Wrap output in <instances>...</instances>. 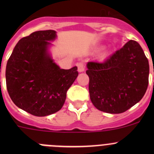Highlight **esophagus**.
Here are the masks:
<instances>
[{"label": "esophagus", "instance_id": "obj_1", "mask_svg": "<svg viewBox=\"0 0 154 154\" xmlns=\"http://www.w3.org/2000/svg\"><path fill=\"white\" fill-rule=\"evenodd\" d=\"M77 68H78L79 72H83L85 71V66L83 64V63H82V62L77 63Z\"/></svg>", "mask_w": 154, "mask_h": 154}]
</instances>
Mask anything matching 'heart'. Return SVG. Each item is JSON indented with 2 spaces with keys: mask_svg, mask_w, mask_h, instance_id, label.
I'll return each instance as SVG.
<instances>
[{
  "mask_svg": "<svg viewBox=\"0 0 154 154\" xmlns=\"http://www.w3.org/2000/svg\"><path fill=\"white\" fill-rule=\"evenodd\" d=\"M107 54H108V53H107V52H103V54H102V57H106Z\"/></svg>",
  "mask_w": 154,
  "mask_h": 154,
  "instance_id": "1",
  "label": "heart"
}]
</instances>
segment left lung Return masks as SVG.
Listing matches in <instances>:
<instances>
[{"instance_id":"1","label":"left lung","mask_w":154,"mask_h":154,"mask_svg":"<svg viewBox=\"0 0 154 154\" xmlns=\"http://www.w3.org/2000/svg\"><path fill=\"white\" fill-rule=\"evenodd\" d=\"M86 66L90 99L100 111L122 113L145 94L149 63L137 42L130 40L103 63L88 62Z\"/></svg>"}]
</instances>
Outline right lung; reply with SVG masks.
I'll list each match as a JSON object with an SVG mask.
<instances>
[{
    "instance_id": "add662e5",
    "label": "right lung",
    "mask_w": 154,
    "mask_h": 154,
    "mask_svg": "<svg viewBox=\"0 0 154 154\" xmlns=\"http://www.w3.org/2000/svg\"><path fill=\"white\" fill-rule=\"evenodd\" d=\"M57 38L52 29L31 33L18 41L6 68V83L17 106L35 116L61 109L68 88L78 76L77 67L61 69L52 59L50 42Z\"/></svg>"
}]
</instances>
